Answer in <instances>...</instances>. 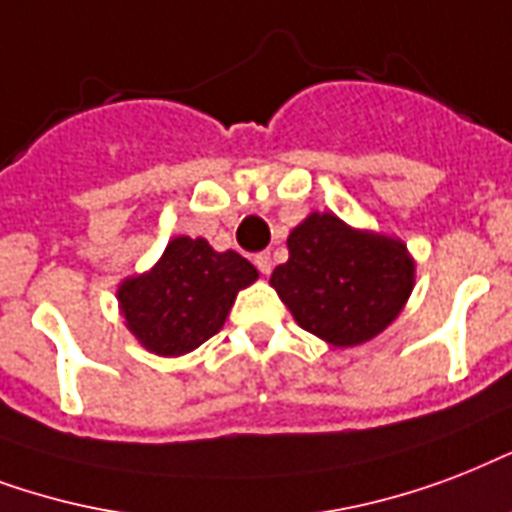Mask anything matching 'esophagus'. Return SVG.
Here are the masks:
<instances>
[{
  "mask_svg": "<svg viewBox=\"0 0 512 512\" xmlns=\"http://www.w3.org/2000/svg\"><path fill=\"white\" fill-rule=\"evenodd\" d=\"M253 261H256V267H259L261 275H269V272H272V256H269V253H259Z\"/></svg>",
  "mask_w": 512,
  "mask_h": 512,
  "instance_id": "esophagus-1",
  "label": "esophagus"
}]
</instances>
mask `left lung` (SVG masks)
Listing matches in <instances>:
<instances>
[{"label": "left lung", "instance_id": "1", "mask_svg": "<svg viewBox=\"0 0 512 512\" xmlns=\"http://www.w3.org/2000/svg\"><path fill=\"white\" fill-rule=\"evenodd\" d=\"M269 285L304 331L331 347H355L406 307L414 259L395 237L352 229L334 213H310L288 235V261Z\"/></svg>", "mask_w": 512, "mask_h": 512}]
</instances>
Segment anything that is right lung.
<instances>
[{
	"label": "right lung",
	"instance_id": "obj_1",
	"mask_svg": "<svg viewBox=\"0 0 512 512\" xmlns=\"http://www.w3.org/2000/svg\"><path fill=\"white\" fill-rule=\"evenodd\" d=\"M256 277V267L240 253H219L202 237L181 235L170 240L149 272L122 280L117 301L141 347L178 358L219 334L237 291Z\"/></svg>",
	"mask_w": 512,
	"mask_h": 512
}]
</instances>
